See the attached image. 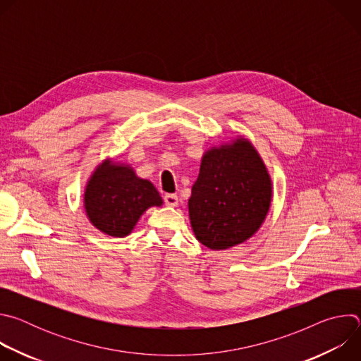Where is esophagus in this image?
<instances>
[{
	"instance_id": "esophagus-1",
	"label": "esophagus",
	"mask_w": 361,
	"mask_h": 361,
	"mask_svg": "<svg viewBox=\"0 0 361 361\" xmlns=\"http://www.w3.org/2000/svg\"><path fill=\"white\" fill-rule=\"evenodd\" d=\"M164 202L169 205V207H177V205H178V197L176 194H167L164 197Z\"/></svg>"
}]
</instances>
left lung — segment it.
Returning a JSON list of instances; mask_svg holds the SVG:
<instances>
[{
  "mask_svg": "<svg viewBox=\"0 0 361 361\" xmlns=\"http://www.w3.org/2000/svg\"><path fill=\"white\" fill-rule=\"evenodd\" d=\"M271 197V177L247 138L209 148L188 198L195 238L212 250L244 243L264 223Z\"/></svg>",
  "mask_w": 361,
  "mask_h": 361,
  "instance_id": "8db88e82",
  "label": "left lung"
}]
</instances>
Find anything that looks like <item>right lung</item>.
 <instances>
[{"label":"right lung","instance_id":"add662e5","mask_svg":"<svg viewBox=\"0 0 361 361\" xmlns=\"http://www.w3.org/2000/svg\"><path fill=\"white\" fill-rule=\"evenodd\" d=\"M163 198L133 167L110 159L95 167L84 191V209L90 223L111 237L128 235L149 207H161Z\"/></svg>","mask_w":361,"mask_h":361}]
</instances>
